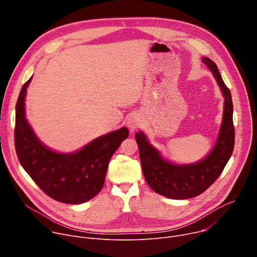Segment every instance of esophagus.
<instances>
[{
  "instance_id": "1",
  "label": "esophagus",
  "mask_w": 257,
  "mask_h": 257,
  "mask_svg": "<svg viewBox=\"0 0 257 257\" xmlns=\"http://www.w3.org/2000/svg\"><path fill=\"white\" fill-rule=\"evenodd\" d=\"M127 125L131 130L137 129L141 125L140 117L137 114H131L127 120Z\"/></svg>"
}]
</instances>
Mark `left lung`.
<instances>
[{
  "mask_svg": "<svg viewBox=\"0 0 257 257\" xmlns=\"http://www.w3.org/2000/svg\"><path fill=\"white\" fill-rule=\"evenodd\" d=\"M202 62L211 71L225 97L223 122L212 151L197 163L176 165L163 159L143 132L135 134L146 182L155 192L172 199H187L203 193L222 174L234 150L235 128L230 89L216 65L209 58H202Z\"/></svg>",
  "mask_w": 257,
  "mask_h": 257,
  "instance_id": "obj_1",
  "label": "left lung"
}]
</instances>
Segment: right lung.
<instances>
[{"label": "right lung", "instance_id": "obj_1", "mask_svg": "<svg viewBox=\"0 0 257 257\" xmlns=\"http://www.w3.org/2000/svg\"><path fill=\"white\" fill-rule=\"evenodd\" d=\"M24 83L16 103L15 149L18 160L31 179L51 198L68 204H80L94 197L102 188L107 166L128 129L99 136L80 151L60 154L48 149L36 137L25 118Z\"/></svg>", "mask_w": 257, "mask_h": 257}]
</instances>
